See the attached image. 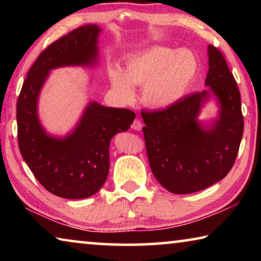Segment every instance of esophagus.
Instances as JSON below:
<instances>
[{
    "mask_svg": "<svg viewBox=\"0 0 261 261\" xmlns=\"http://www.w3.org/2000/svg\"><path fill=\"white\" fill-rule=\"evenodd\" d=\"M131 127L134 130H137V131H140L141 127H143V124H141V122L139 120H135L134 122H132L131 124Z\"/></svg>",
    "mask_w": 261,
    "mask_h": 261,
    "instance_id": "34e87169",
    "label": "esophagus"
}]
</instances>
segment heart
<instances>
[{"mask_svg": "<svg viewBox=\"0 0 261 261\" xmlns=\"http://www.w3.org/2000/svg\"><path fill=\"white\" fill-rule=\"evenodd\" d=\"M197 70L198 62L191 51L159 46L127 60L125 72L110 65L108 76L122 99H134V85H143L144 102L161 109L177 103L187 94Z\"/></svg>", "mask_w": 261, "mask_h": 261, "instance_id": "heart-1", "label": "heart"}]
</instances>
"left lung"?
<instances>
[{
	"mask_svg": "<svg viewBox=\"0 0 261 261\" xmlns=\"http://www.w3.org/2000/svg\"><path fill=\"white\" fill-rule=\"evenodd\" d=\"M210 90L190 94L163 110L141 112L149 167L168 191H200L227 176L235 163L244 130L241 93L222 53L208 46ZM211 95L220 106L219 117L206 128L197 121Z\"/></svg>",
	"mask_w": 261,
	"mask_h": 261,
	"instance_id": "left-lung-1",
	"label": "left lung"
}]
</instances>
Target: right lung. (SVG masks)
<instances>
[{
  "mask_svg": "<svg viewBox=\"0 0 261 261\" xmlns=\"http://www.w3.org/2000/svg\"><path fill=\"white\" fill-rule=\"evenodd\" d=\"M100 31L98 25H84L48 46L31 67L17 100L21 156L47 191L67 199H83L99 191L109 171L110 140L129 130L136 117L130 109L92 101L64 138L48 135L39 121V94L50 70L95 65Z\"/></svg>",
  "mask_w": 261,
  "mask_h": 261,
  "instance_id": "right-lung-1",
  "label": "right lung"
}]
</instances>
